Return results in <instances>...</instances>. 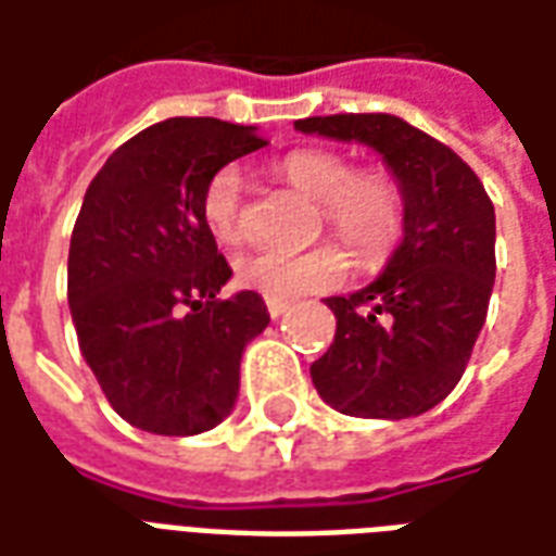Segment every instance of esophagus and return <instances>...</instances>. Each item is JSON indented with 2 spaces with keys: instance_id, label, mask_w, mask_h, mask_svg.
Here are the masks:
<instances>
[{
  "instance_id": "34e87169",
  "label": "esophagus",
  "mask_w": 556,
  "mask_h": 556,
  "mask_svg": "<svg viewBox=\"0 0 556 556\" xmlns=\"http://www.w3.org/2000/svg\"><path fill=\"white\" fill-rule=\"evenodd\" d=\"M289 309H291L289 301H267V313H270V318H282Z\"/></svg>"
}]
</instances>
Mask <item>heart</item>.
Segmentation results:
<instances>
[{"label":"heart","instance_id":"obj_1","mask_svg":"<svg viewBox=\"0 0 556 556\" xmlns=\"http://www.w3.org/2000/svg\"><path fill=\"white\" fill-rule=\"evenodd\" d=\"M286 181L321 202L330 229L342 235L363 258H381L402 231V195L381 172H351L333 151H294L282 160ZM202 219L219 243H238L243 235V178L235 166L211 175L202 193ZM349 274V253L325 241L303 253L253 250L235 258V279L267 301H294L325 291Z\"/></svg>","mask_w":556,"mask_h":556}]
</instances>
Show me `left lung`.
Listing matches in <instances>:
<instances>
[{"label":"left lung","instance_id":"left-lung-1","mask_svg":"<svg viewBox=\"0 0 556 556\" xmlns=\"http://www.w3.org/2000/svg\"><path fill=\"white\" fill-rule=\"evenodd\" d=\"M294 130L372 148L402 193V243L381 277L325 301L337 337L309 366L315 390L349 417H419L462 381L485 325L494 205L453 148L399 115H315Z\"/></svg>","mask_w":556,"mask_h":556}]
</instances>
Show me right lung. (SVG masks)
I'll list each match as a JSON object with an SVG mask.
<instances>
[{"mask_svg":"<svg viewBox=\"0 0 556 556\" xmlns=\"http://www.w3.org/2000/svg\"><path fill=\"white\" fill-rule=\"evenodd\" d=\"M265 146L255 127L166 118L110 154L67 253L79 351L122 419L187 438L229 417L243 349L270 321L255 291L219 301L231 267L202 219L211 175Z\"/></svg>","mask_w":556,"mask_h":556,"instance_id":"add662e5","label":"right lung"}]
</instances>
